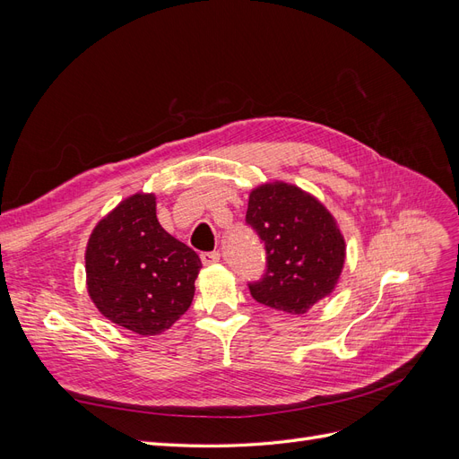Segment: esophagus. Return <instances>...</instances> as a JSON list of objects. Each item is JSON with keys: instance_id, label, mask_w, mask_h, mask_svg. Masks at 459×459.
Listing matches in <instances>:
<instances>
[{"instance_id": "1", "label": "esophagus", "mask_w": 459, "mask_h": 459, "mask_svg": "<svg viewBox=\"0 0 459 459\" xmlns=\"http://www.w3.org/2000/svg\"><path fill=\"white\" fill-rule=\"evenodd\" d=\"M201 260H203L204 266H212V264L220 262V253H216V251H212V253H203V255H201Z\"/></svg>"}]
</instances>
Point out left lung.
Here are the masks:
<instances>
[{
	"mask_svg": "<svg viewBox=\"0 0 459 459\" xmlns=\"http://www.w3.org/2000/svg\"><path fill=\"white\" fill-rule=\"evenodd\" d=\"M247 224L266 248V273L248 283L256 302L287 314H307L337 287L346 243L337 220L310 193L285 182L255 187Z\"/></svg>",
	"mask_w": 459,
	"mask_h": 459,
	"instance_id": "left-lung-1",
	"label": "left lung"
}]
</instances>
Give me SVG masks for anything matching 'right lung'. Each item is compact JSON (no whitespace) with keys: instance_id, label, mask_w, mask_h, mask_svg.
Returning a JSON list of instances; mask_svg holds the SVG:
<instances>
[{"instance_id":"right-lung-1","label":"right lung","mask_w":459,"mask_h":459,"mask_svg":"<svg viewBox=\"0 0 459 459\" xmlns=\"http://www.w3.org/2000/svg\"><path fill=\"white\" fill-rule=\"evenodd\" d=\"M201 268L199 255L159 224L155 193L124 199L86 247L90 299L110 322L140 335H159L187 312Z\"/></svg>"}]
</instances>
